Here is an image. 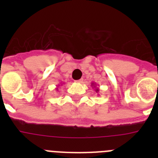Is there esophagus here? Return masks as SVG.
I'll use <instances>...</instances> for the list:
<instances>
[{"instance_id":"1","label":"esophagus","mask_w":158,"mask_h":158,"mask_svg":"<svg viewBox=\"0 0 158 158\" xmlns=\"http://www.w3.org/2000/svg\"><path fill=\"white\" fill-rule=\"evenodd\" d=\"M82 81H83V79H80V80L75 81V82H77V83H82Z\"/></svg>"}]
</instances>
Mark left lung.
Listing matches in <instances>:
<instances>
[{
  "instance_id": "1",
  "label": "left lung",
  "mask_w": 158,
  "mask_h": 158,
  "mask_svg": "<svg viewBox=\"0 0 158 158\" xmlns=\"http://www.w3.org/2000/svg\"><path fill=\"white\" fill-rule=\"evenodd\" d=\"M91 86L93 87V89H95V91H96V93H97V94H98L99 93V88L96 87V83H92L91 84Z\"/></svg>"
}]
</instances>
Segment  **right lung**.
<instances>
[{"label": "right lung", "instance_id": "add662e5", "mask_svg": "<svg viewBox=\"0 0 158 158\" xmlns=\"http://www.w3.org/2000/svg\"><path fill=\"white\" fill-rule=\"evenodd\" d=\"M63 84H64V83H62V84H59V85H58V86H57V88H56L57 90H58V87H59V86H60V85H63Z\"/></svg>", "mask_w": 158, "mask_h": 158}]
</instances>
